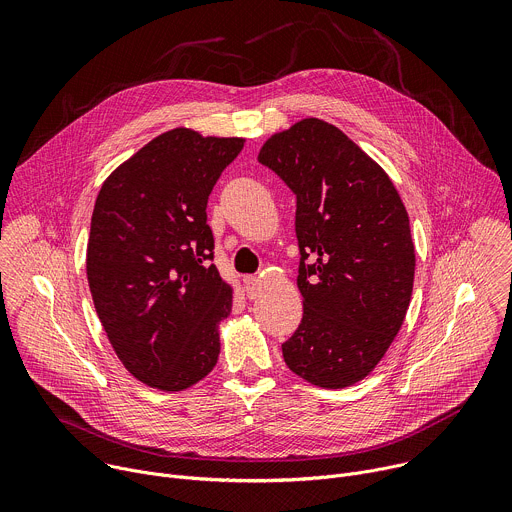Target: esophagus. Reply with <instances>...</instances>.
I'll return each instance as SVG.
<instances>
[{
    "label": "esophagus",
    "instance_id": "1",
    "mask_svg": "<svg viewBox=\"0 0 512 512\" xmlns=\"http://www.w3.org/2000/svg\"><path fill=\"white\" fill-rule=\"evenodd\" d=\"M247 294L251 300L261 298L263 287H261V279L259 277H247Z\"/></svg>",
    "mask_w": 512,
    "mask_h": 512
}]
</instances>
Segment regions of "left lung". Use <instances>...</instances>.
<instances>
[{"instance_id": "obj_1", "label": "left lung", "mask_w": 512, "mask_h": 512, "mask_svg": "<svg viewBox=\"0 0 512 512\" xmlns=\"http://www.w3.org/2000/svg\"><path fill=\"white\" fill-rule=\"evenodd\" d=\"M257 160L296 194L304 316L283 360L316 387H350L381 362L411 302L405 204L369 154L316 117L273 133Z\"/></svg>"}]
</instances>
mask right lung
I'll return each mask as SVG.
<instances>
[{
	"label": "right lung",
	"mask_w": 512,
	"mask_h": 512,
	"mask_svg": "<svg viewBox=\"0 0 512 512\" xmlns=\"http://www.w3.org/2000/svg\"><path fill=\"white\" fill-rule=\"evenodd\" d=\"M243 137L170 129L103 182L87 245L97 316L123 367L174 393L202 381L221 354L233 285L212 259L208 196Z\"/></svg>",
	"instance_id": "add662e5"
}]
</instances>
